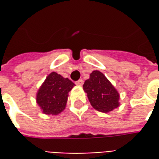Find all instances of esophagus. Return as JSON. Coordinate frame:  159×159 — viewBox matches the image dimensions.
Masks as SVG:
<instances>
[{"instance_id":"1","label":"esophagus","mask_w":159,"mask_h":159,"mask_svg":"<svg viewBox=\"0 0 159 159\" xmlns=\"http://www.w3.org/2000/svg\"><path fill=\"white\" fill-rule=\"evenodd\" d=\"M76 85H78V86H82L83 84V79H79L77 82H76Z\"/></svg>"}]
</instances>
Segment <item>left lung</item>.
Wrapping results in <instances>:
<instances>
[{
    "label": "left lung",
    "mask_w": 159,
    "mask_h": 159,
    "mask_svg": "<svg viewBox=\"0 0 159 159\" xmlns=\"http://www.w3.org/2000/svg\"><path fill=\"white\" fill-rule=\"evenodd\" d=\"M91 106L100 112H110L119 107V93L110 81L99 70H93L83 84Z\"/></svg>",
    "instance_id": "8db88e82"
}]
</instances>
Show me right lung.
<instances>
[{
	"mask_svg": "<svg viewBox=\"0 0 159 159\" xmlns=\"http://www.w3.org/2000/svg\"><path fill=\"white\" fill-rule=\"evenodd\" d=\"M75 86L74 83L56 72H51L36 93V103L42 112L58 115L65 110L68 93Z\"/></svg>",
	"mask_w": 159,
	"mask_h": 159,
	"instance_id": "add662e5",
	"label": "right lung"
}]
</instances>
